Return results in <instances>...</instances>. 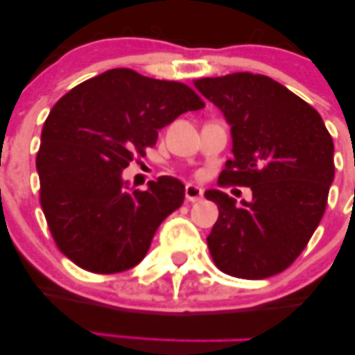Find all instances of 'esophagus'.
I'll return each mask as SVG.
<instances>
[{
	"label": "esophagus",
	"mask_w": 355,
	"mask_h": 355,
	"mask_svg": "<svg viewBox=\"0 0 355 355\" xmlns=\"http://www.w3.org/2000/svg\"><path fill=\"white\" fill-rule=\"evenodd\" d=\"M203 197V190L200 187L193 185V183H189L185 187V198L187 202H198Z\"/></svg>",
	"instance_id": "34e87169"
}]
</instances>
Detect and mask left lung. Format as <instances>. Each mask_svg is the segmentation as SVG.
Segmentation results:
<instances>
[{
  "mask_svg": "<svg viewBox=\"0 0 355 355\" xmlns=\"http://www.w3.org/2000/svg\"><path fill=\"white\" fill-rule=\"evenodd\" d=\"M230 125L232 153L218 180L250 187L242 200L205 191L218 205L207 237L220 270L260 280L300 255L319 225L334 182V141L319 113L263 75L234 73L193 81Z\"/></svg>",
  "mask_w": 355,
  "mask_h": 355,
  "instance_id": "left-lung-1",
  "label": "left lung"
}]
</instances>
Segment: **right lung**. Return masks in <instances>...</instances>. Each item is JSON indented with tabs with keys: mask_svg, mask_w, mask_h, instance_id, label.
Returning <instances> with one entry per match:
<instances>
[{
	"mask_svg": "<svg viewBox=\"0 0 355 355\" xmlns=\"http://www.w3.org/2000/svg\"><path fill=\"white\" fill-rule=\"evenodd\" d=\"M205 107L178 81L128 68L83 81L51 108L36 155L40 200L56 245L95 274H116L144 260L158 225L183 203L173 177L135 190L123 168L145 155L158 130Z\"/></svg>",
	"mask_w": 355,
	"mask_h": 355,
	"instance_id": "obj_1",
	"label": "right lung"
}]
</instances>
